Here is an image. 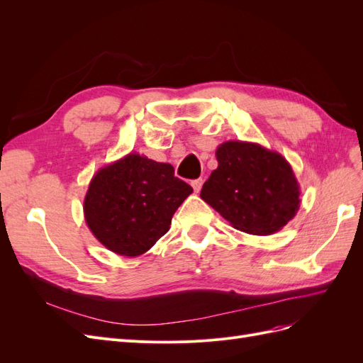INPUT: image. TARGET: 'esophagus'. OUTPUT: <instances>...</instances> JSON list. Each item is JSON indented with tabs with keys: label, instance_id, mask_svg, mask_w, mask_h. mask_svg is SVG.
Masks as SVG:
<instances>
[{
	"label": "esophagus",
	"instance_id": "obj_1",
	"mask_svg": "<svg viewBox=\"0 0 363 363\" xmlns=\"http://www.w3.org/2000/svg\"><path fill=\"white\" fill-rule=\"evenodd\" d=\"M203 183H204V180H203V179H196V180H194V182H192V188H194L195 194H199V192L201 191V188H203Z\"/></svg>",
	"mask_w": 363,
	"mask_h": 363
}]
</instances>
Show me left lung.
<instances>
[{
	"label": "left lung",
	"instance_id": "8db88e82",
	"mask_svg": "<svg viewBox=\"0 0 363 363\" xmlns=\"http://www.w3.org/2000/svg\"><path fill=\"white\" fill-rule=\"evenodd\" d=\"M200 196L236 230L271 235L298 212L300 184L289 162L255 142L227 140Z\"/></svg>",
	"mask_w": 363,
	"mask_h": 363
}]
</instances>
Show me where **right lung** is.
Listing matches in <instances>:
<instances>
[{"label":"right lung","instance_id":"obj_1","mask_svg":"<svg viewBox=\"0 0 363 363\" xmlns=\"http://www.w3.org/2000/svg\"><path fill=\"white\" fill-rule=\"evenodd\" d=\"M192 188L169 163L130 152L98 171L87 188V227L116 255H144L168 232L171 219Z\"/></svg>","mask_w":363,"mask_h":363}]
</instances>
